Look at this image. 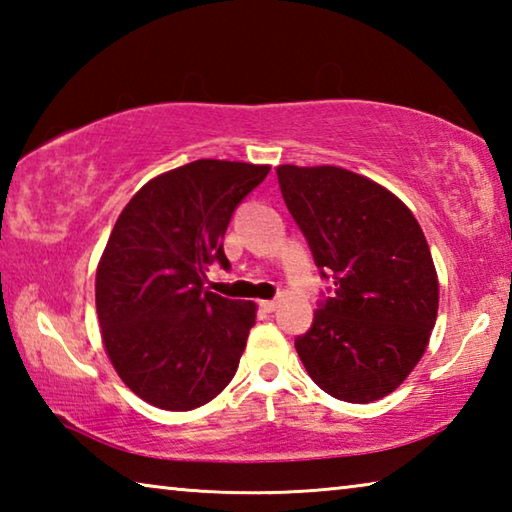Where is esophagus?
Segmentation results:
<instances>
[{
  "label": "esophagus",
  "instance_id": "obj_1",
  "mask_svg": "<svg viewBox=\"0 0 512 512\" xmlns=\"http://www.w3.org/2000/svg\"><path fill=\"white\" fill-rule=\"evenodd\" d=\"M277 305H280V302H277V300H262V309L268 311V314H271V311H275Z\"/></svg>",
  "mask_w": 512,
  "mask_h": 512
}]
</instances>
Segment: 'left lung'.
I'll list each match as a JSON object with an SVG mask.
<instances>
[{
    "label": "left lung",
    "mask_w": 512,
    "mask_h": 512,
    "mask_svg": "<svg viewBox=\"0 0 512 512\" xmlns=\"http://www.w3.org/2000/svg\"><path fill=\"white\" fill-rule=\"evenodd\" d=\"M277 183L323 280L314 323L296 339L309 377L336 400L393 393L427 348L438 277L409 207L339 167H277Z\"/></svg>",
    "instance_id": "8db88e82"
}]
</instances>
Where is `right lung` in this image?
I'll return each instance as SVG.
<instances>
[{
	"instance_id": "obj_1",
	"label": "right lung",
	"mask_w": 512,
	"mask_h": 512,
	"mask_svg": "<svg viewBox=\"0 0 512 512\" xmlns=\"http://www.w3.org/2000/svg\"><path fill=\"white\" fill-rule=\"evenodd\" d=\"M271 167L196 160L146 183L124 207L97 268V314L121 381L164 411H192L235 377L255 305L205 287L228 271L223 235Z\"/></svg>"
}]
</instances>
